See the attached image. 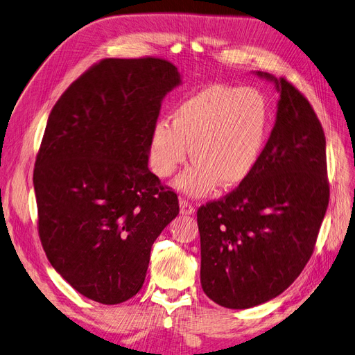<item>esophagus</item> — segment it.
<instances>
[{"mask_svg":"<svg viewBox=\"0 0 355 355\" xmlns=\"http://www.w3.org/2000/svg\"><path fill=\"white\" fill-rule=\"evenodd\" d=\"M179 204H180V213H182V214H194L196 207L192 206V204H191L188 200L180 198V200H179Z\"/></svg>","mask_w":355,"mask_h":355,"instance_id":"1","label":"esophagus"}]
</instances>
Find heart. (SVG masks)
<instances>
[{
	"instance_id": "1",
	"label": "heart",
	"mask_w": 355,
	"mask_h": 355,
	"mask_svg": "<svg viewBox=\"0 0 355 355\" xmlns=\"http://www.w3.org/2000/svg\"><path fill=\"white\" fill-rule=\"evenodd\" d=\"M268 127L262 96L252 89L214 84L182 102L171 125L158 121L149 141V166L164 179L189 157L192 166L178 180L185 194L200 197L218 184L235 188L259 163Z\"/></svg>"
}]
</instances>
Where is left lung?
<instances>
[{
    "label": "left lung",
    "mask_w": 355,
    "mask_h": 355,
    "mask_svg": "<svg viewBox=\"0 0 355 355\" xmlns=\"http://www.w3.org/2000/svg\"><path fill=\"white\" fill-rule=\"evenodd\" d=\"M277 120L245 182L197 211L201 287L213 302L245 309L292 284L313 256L329 206L326 136L305 96L286 78Z\"/></svg>",
    "instance_id": "left-lung-1"
}]
</instances>
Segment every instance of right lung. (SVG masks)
<instances>
[{
  "label": "right lung",
  "mask_w": 355,
  "mask_h": 355,
  "mask_svg": "<svg viewBox=\"0 0 355 355\" xmlns=\"http://www.w3.org/2000/svg\"><path fill=\"white\" fill-rule=\"evenodd\" d=\"M173 63L103 59L49 115L34 168L38 235L51 266L85 297L121 304L142 288L151 247L179 214L176 192L148 168Z\"/></svg>",
  "instance_id": "right-lung-1"
}]
</instances>
